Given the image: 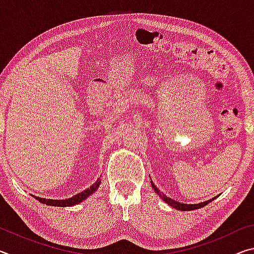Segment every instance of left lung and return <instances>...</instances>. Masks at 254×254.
<instances>
[{"mask_svg":"<svg viewBox=\"0 0 254 254\" xmlns=\"http://www.w3.org/2000/svg\"><path fill=\"white\" fill-rule=\"evenodd\" d=\"M151 186L153 188V190L157 192V194L159 195V197H160V198L163 201H165V203H167L169 206H171V207H173V208L178 209V210H183V212H187V210H194V209L201 208V207H204V206L209 204L210 201L216 198V197H214V198H212V199L206 200V201H203V203H198V204H184V203H179V201L175 200V199H171L170 197H168V196H166L162 191L159 190L156 185L153 184L152 180H151Z\"/></svg>","mask_w":254,"mask_h":254,"instance_id":"left-lung-1","label":"left lung"}]
</instances>
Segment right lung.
<instances>
[{
	"instance_id": "add662e5",
	"label": "right lung",
	"mask_w": 254,
	"mask_h": 254,
	"mask_svg": "<svg viewBox=\"0 0 254 254\" xmlns=\"http://www.w3.org/2000/svg\"><path fill=\"white\" fill-rule=\"evenodd\" d=\"M101 185V179L98 178L95 183H94L91 187H88L87 189H85L84 191H80L78 194H76L75 196L70 197L68 199H47V198H41V197L38 196H33L38 201H40L41 204H46L49 206H55V207H69V206H75L77 204H80L81 201L85 200L87 197L93 195L95 192L98 187Z\"/></svg>"
}]
</instances>
